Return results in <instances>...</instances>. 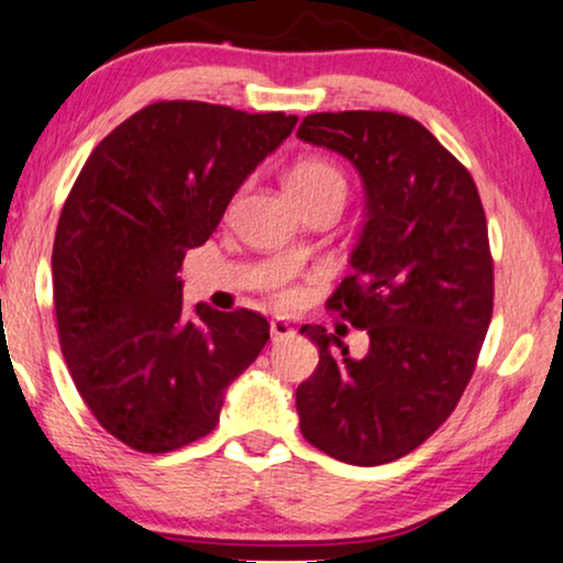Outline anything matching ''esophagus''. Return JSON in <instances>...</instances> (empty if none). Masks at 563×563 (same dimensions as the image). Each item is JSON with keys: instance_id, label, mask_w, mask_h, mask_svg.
I'll return each instance as SVG.
<instances>
[{"instance_id": "esophagus-1", "label": "esophagus", "mask_w": 563, "mask_h": 563, "mask_svg": "<svg viewBox=\"0 0 563 563\" xmlns=\"http://www.w3.org/2000/svg\"><path fill=\"white\" fill-rule=\"evenodd\" d=\"M291 335H295V328H291L287 320H282V318L272 320V338H274V341H284V338H291Z\"/></svg>"}]
</instances>
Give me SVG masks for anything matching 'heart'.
<instances>
[{"label":"heart","mask_w":563,"mask_h":563,"mask_svg":"<svg viewBox=\"0 0 563 563\" xmlns=\"http://www.w3.org/2000/svg\"><path fill=\"white\" fill-rule=\"evenodd\" d=\"M287 189H289V195L297 199V205L305 210L307 205H314V202H320V199H328V197L345 199L349 181H345V174L333 164V161L320 158V156H307V158H299L297 164L289 168ZM299 256H302V249L295 245V249L289 251V261H299ZM274 299L279 305H295L297 291L282 287V289H276Z\"/></svg>","instance_id":"obj_1"}]
</instances>
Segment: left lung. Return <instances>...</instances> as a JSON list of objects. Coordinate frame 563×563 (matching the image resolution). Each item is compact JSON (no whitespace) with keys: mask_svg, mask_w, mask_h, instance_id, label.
Wrapping results in <instances>:
<instances>
[{"mask_svg":"<svg viewBox=\"0 0 563 563\" xmlns=\"http://www.w3.org/2000/svg\"><path fill=\"white\" fill-rule=\"evenodd\" d=\"M297 137L364 179L353 272L325 305L368 335L356 361L341 333L302 328L320 361L297 387L299 430L345 464H389L449 420L476 368L495 305L487 218L466 166L407 114L314 112Z\"/></svg>","mask_w":563,"mask_h":563,"instance_id":"left-lung-1","label":"left lung"}]
</instances>
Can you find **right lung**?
I'll return each instance as SVG.
<instances>
[{
    "label": "right lung",
    "instance_id": "right-lung-1",
    "mask_svg": "<svg viewBox=\"0 0 563 563\" xmlns=\"http://www.w3.org/2000/svg\"><path fill=\"white\" fill-rule=\"evenodd\" d=\"M295 125L284 112L156 102L76 176L53 241L58 341L91 415L130 449L168 453L205 438L228 384L266 345L258 312L197 305L187 318L176 274Z\"/></svg>",
    "mask_w": 563,
    "mask_h": 563
}]
</instances>
